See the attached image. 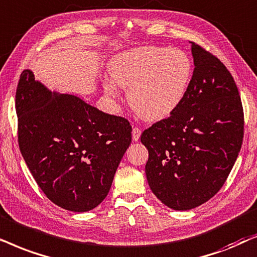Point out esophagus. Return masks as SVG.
<instances>
[{"instance_id": "esophagus-1", "label": "esophagus", "mask_w": 257, "mask_h": 257, "mask_svg": "<svg viewBox=\"0 0 257 257\" xmlns=\"http://www.w3.org/2000/svg\"><path fill=\"white\" fill-rule=\"evenodd\" d=\"M141 133V129L138 128V126H134V128H133V140H134V141H139Z\"/></svg>"}]
</instances>
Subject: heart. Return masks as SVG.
I'll list each match as a JSON object with an SVG mask.
<instances>
[{
    "mask_svg": "<svg viewBox=\"0 0 257 257\" xmlns=\"http://www.w3.org/2000/svg\"><path fill=\"white\" fill-rule=\"evenodd\" d=\"M191 61L177 48L140 47L117 55L110 63V76L128 89V101L142 118L156 121L172 114L183 101L191 78ZM105 91L117 95L115 85Z\"/></svg>",
    "mask_w": 257,
    "mask_h": 257,
    "instance_id": "b5f03b06",
    "label": "heart"
}]
</instances>
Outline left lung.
<instances>
[{"instance_id": "8db88e82", "label": "left lung", "mask_w": 257, "mask_h": 257, "mask_svg": "<svg viewBox=\"0 0 257 257\" xmlns=\"http://www.w3.org/2000/svg\"><path fill=\"white\" fill-rule=\"evenodd\" d=\"M191 43L194 73L181 104L141 135L146 175L156 197L175 210L207 202L228 179L244 133L241 96L227 67Z\"/></svg>"}]
</instances>
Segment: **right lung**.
I'll use <instances>...</instances> for the list:
<instances>
[{"label": "right lung", "mask_w": 257, "mask_h": 257, "mask_svg": "<svg viewBox=\"0 0 257 257\" xmlns=\"http://www.w3.org/2000/svg\"><path fill=\"white\" fill-rule=\"evenodd\" d=\"M15 108L20 150L44 195L76 213L97 207L132 142L128 119L51 93L28 69L20 76Z\"/></svg>", "instance_id": "1"}]
</instances>
